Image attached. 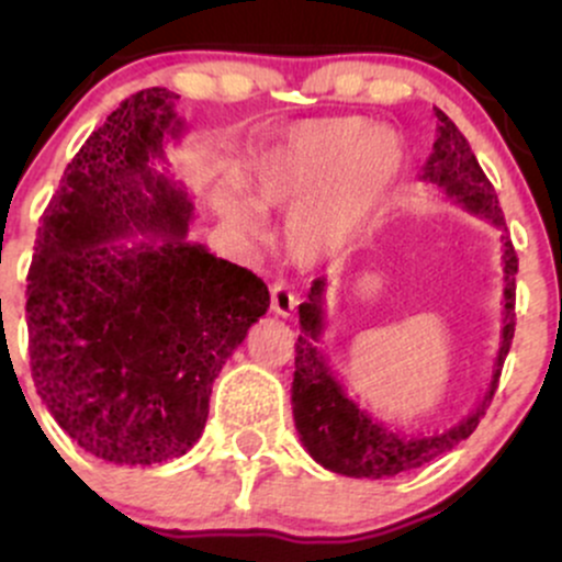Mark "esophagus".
<instances>
[{"label":"esophagus","mask_w":562,"mask_h":562,"mask_svg":"<svg viewBox=\"0 0 562 562\" xmlns=\"http://www.w3.org/2000/svg\"><path fill=\"white\" fill-rule=\"evenodd\" d=\"M269 293H272V312L277 317H290V314L295 312V306H299V295H295L285 282H274V285L269 288Z\"/></svg>","instance_id":"esophagus-1"}]
</instances>
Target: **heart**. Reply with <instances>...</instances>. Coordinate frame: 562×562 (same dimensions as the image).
<instances>
[{"label": "heart", "mask_w": 562, "mask_h": 562, "mask_svg": "<svg viewBox=\"0 0 562 562\" xmlns=\"http://www.w3.org/2000/svg\"><path fill=\"white\" fill-rule=\"evenodd\" d=\"M406 164V145L389 126L362 119L299 124L254 166V198L222 195V214L256 232L261 209L290 211L285 243L299 263H319L351 248L383 209Z\"/></svg>", "instance_id": "heart-1"}]
</instances>
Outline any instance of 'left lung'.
I'll use <instances>...</instances> for the list:
<instances>
[{
  "label": "left lung",
  "mask_w": 562,
  "mask_h": 562,
  "mask_svg": "<svg viewBox=\"0 0 562 562\" xmlns=\"http://www.w3.org/2000/svg\"><path fill=\"white\" fill-rule=\"evenodd\" d=\"M438 137L434 142L428 164L423 169V182L438 187L443 198L462 205L470 214L488 218L496 229L507 232L499 200L492 182L475 160L468 139L447 113L438 111ZM515 274L518 256L513 243L502 235V333L496 348L488 389L460 423L434 436H404L389 430L383 423L372 420L359 404L346 396L344 385L333 375L325 353L319 351V335L325 330V290L327 280L319 277L308 290V301L299 306L301 335L295 344L293 372V420L303 447L333 473L351 479H391L406 470L423 468L425 462L447 454L457 443L479 428L481 417L499 383L502 364L515 335Z\"/></svg>",
  "instance_id": "8db88e82"
}]
</instances>
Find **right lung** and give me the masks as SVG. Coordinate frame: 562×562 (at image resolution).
<instances>
[{
	"label": "right lung",
	"mask_w": 562,
	"mask_h": 562,
	"mask_svg": "<svg viewBox=\"0 0 562 562\" xmlns=\"http://www.w3.org/2000/svg\"><path fill=\"white\" fill-rule=\"evenodd\" d=\"M179 134L169 89L128 97L70 160L36 232V393L83 451L115 465L192 449L214 380L269 308L263 280L187 243L192 203L158 171ZM134 234L146 240L126 246Z\"/></svg>",
	"instance_id": "obj_1"
}]
</instances>
